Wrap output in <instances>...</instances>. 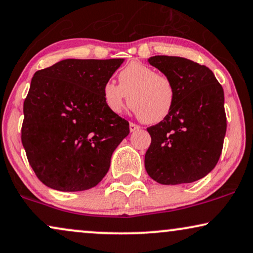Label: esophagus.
Wrapping results in <instances>:
<instances>
[{
    "mask_svg": "<svg viewBox=\"0 0 253 253\" xmlns=\"http://www.w3.org/2000/svg\"><path fill=\"white\" fill-rule=\"evenodd\" d=\"M139 128H140L139 125H136L134 123H129V130H130V132H135V130H137Z\"/></svg>",
    "mask_w": 253,
    "mask_h": 253,
    "instance_id": "esophagus-1",
    "label": "esophagus"
}]
</instances>
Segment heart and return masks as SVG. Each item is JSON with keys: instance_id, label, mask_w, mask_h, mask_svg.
Segmentation results:
<instances>
[{"instance_id": "1", "label": "heart", "mask_w": 253, "mask_h": 253, "mask_svg": "<svg viewBox=\"0 0 253 253\" xmlns=\"http://www.w3.org/2000/svg\"><path fill=\"white\" fill-rule=\"evenodd\" d=\"M129 105L143 123L158 124L169 116L176 102V87L169 76L141 62H130L118 74V84L106 82L103 98L113 113Z\"/></svg>"}]
</instances>
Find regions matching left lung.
Masks as SVG:
<instances>
[{
  "label": "left lung",
  "mask_w": 253,
  "mask_h": 253,
  "mask_svg": "<svg viewBox=\"0 0 253 253\" xmlns=\"http://www.w3.org/2000/svg\"><path fill=\"white\" fill-rule=\"evenodd\" d=\"M148 61L172 81L176 102L166 119L147 128L151 136L144 156L147 172L163 185L199 180L214 169L223 148L222 85L210 68L188 59L156 55Z\"/></svg>",
  "instance_id": "left-lung-1"
}]
</instances>
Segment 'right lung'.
<instances>
[{"instance_id":"add662e5","label":"right lung","mask_w":253,"mask_h":253,"mask_svg":"<svg viewBox=\"0 0 253 253\" xmlns=\"http://www.w3.org/2000/svg\"><path fill=\"white\" fill-rule=\"evenodd\" d=\"M123 62L67 59L33 75L23 106L22 143L46 186L89 190L107 173L114 149L129 134L128 121L103 98L104 84Z\"/></svg>"}]
</instances>
